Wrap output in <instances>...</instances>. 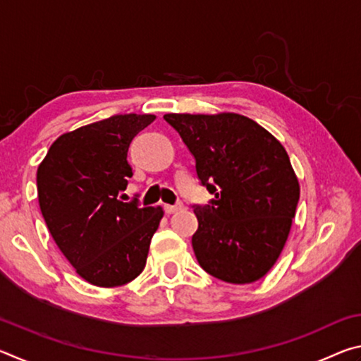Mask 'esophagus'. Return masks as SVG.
Instances as JSON below:
<instances>
[{
	"instance_id": "esophagus-1",
	"label": "esophagus",
	"mask_w": 361,
	"mask_h": 361,
	"mask_svg": "<svg viewBox=\"0 0 361 361\" xmlns=\"http://www.w3.org/2000/svg\"><path fill=\"white\" fill-rule=\"evenodd\" d=\"M181 209H183V204H181V202L175 204V205H164V210H166L167 215H172V213L178 212V210H181Z\"/></svg>"
}]
</instances>
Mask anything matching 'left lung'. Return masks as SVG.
Returning <instances> with one entry per match:
<instances>
[{
    "mask_svg": "<svg viewBox=\"0 0 361 361\" xmlns=\"http://www.w3.org/2000/svg\"><path fill=\"white\" fill-rule=\"evenodd\" d=\"M164 119L192 154L200 185L215 195L209 205H192L200 267L228 283L256 282L282 253L299 200L285 148L240 114L172 113Z\"/></svg>",
    "mask_w": 361,
    "mask_h": 361,
    "instance_id": "left-lung-1",
    "label": "left lung"
}]
</instances>
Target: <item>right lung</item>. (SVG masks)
Masks as SVG:
<instances>
[{
	"mask_svg": "<svg viewBox=\"0 0 361 361\" xmlns=\"http://www.w3.org/2000/svg\"><path fill=\"white\" fill-rule=\"evenodd\" d=\"M154 114H116L63 133L39 164V209L76 272L97 286H121L145 269L161 207L140 209L121 192L133 175L127 152Z\"/></svg>",
	"mask_w": 361,
	"mask_h": 361,
	"instance_id": "right-lung-1",
	"label": "right lung"
}]
</instances>
